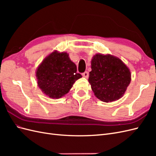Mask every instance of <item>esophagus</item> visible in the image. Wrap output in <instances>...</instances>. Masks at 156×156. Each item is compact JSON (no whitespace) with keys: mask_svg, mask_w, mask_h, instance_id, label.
Instances as JSON below:
<instances>
[{"mask_svg":"<svg viewBox=\"0 0 156 156\" xmlns=\"http://www.w3.org/2000/svg\"><path fill=\"white\" fill-rule=\"evenodd\" d=\"M82 75L85 78H88V72H84V73H82Z\"/></svg>","mask_w":156,"mask_h":156,"instance_id":"1","label":"esophagus"}]
</instances>
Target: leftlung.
<instances>
[{
  "label": "left lung",
  "instance_id": "1",
  "mask_svg": "<svg viewBox=\"0 0 156 156\" xmlns=\"http://www.w3.org/2000/svg\"><path fill=\"white\" fill-rule=\"evenodd\" d=\"M88 81L95 96L112 102L123 96L131 81L129 69L122 61L110 55H96L91 61Z\"/></svg>",
  "mask_w": 156,
  "mask_h": 156
}]
</instances>
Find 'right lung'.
I'll list each match as a JSON object with an SVG mask.
<instances>
[{"instance_id": "obj_1", "label": "right lung", "mask_w": 156, "mask_h": 156, "mask_svg": "<svg viewBox=\"0 0 156 156\" xmlns=\"http://www.w3.org/2000/svg\"><path fill=\"white\" fill-rule=\"evenodd\" d=\"M37 84L47 96L60 98L67 94L75 81L82 77L66 53L55 51L46 57L36 72Z\"/></svg>"}]
</instances>
